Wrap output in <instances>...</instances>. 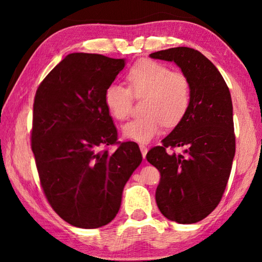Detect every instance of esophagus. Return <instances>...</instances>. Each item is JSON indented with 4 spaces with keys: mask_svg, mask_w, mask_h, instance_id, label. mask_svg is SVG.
<instances>
[{
    "mask_svg": "<svg viewBox=\"0 0 262 262\" xmlns=\"http://www.w3.org/2000/svg\"><path fill=\"white\" fill-rule=\"evenodd\" d=\"M140 150H141V152H142V156H143V158H145V156H147V152H148V148L145 147V145L141 144L140 145Z\"/></svg>",
    "mask_w": 262,
    "mask_h": 262,
    "instance_id": "obj_1",
    "label": "esophagus"
}]
</instances>
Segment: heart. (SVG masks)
Segmentation results:
<instances>
[{
  "mask_svg": "<svg viewBox=\"0 0 262 262\" xmlns=\"http://www.w3.org/2000/svg\"><path fill=\"white\" fill-rule=\"evenodd\" d=\"M128 88L113 82L105 89L104 103L111 117L122 121L130 113L133 96H145L141 117L122 127L125 139L149 143L161 134L164 125L173 127L187 113L192 90L184 75L155 61H142L127 73Z\"/></svg>",
  "mask_w": 262,
  "mask_h": 262,
  "instance_id": "obj_1",
  "label": "heart"
}]
</instances>
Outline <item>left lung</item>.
Listing matches in <instances>:
<instances>
[{
	"label": "left lung",
	"instance_id": "1",
	"mask_svg": "<svg viewBox=\"0 0 262 262\" xmlns=\"http://www.w3.org/2000/svg\"><path fill=\"white\" fill-rule=\"evenodd\" d=\"M149 56L174 62L192 90L183 120L147 154L161 172L156 202L167 220L196 223L219 205L231 172L236 152L231 95L219 69L196 50L174 47ZM174 146H184V154L167 152Z\"/></svg>",
	"mask_w": 262,
	"mask_h": 262
}]
</instances>
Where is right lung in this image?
I'll list each match as a JSON object with an SVG mask.
<instances>
[{
	"label": "right lung",
	"mask_w": 262,
	"mask_h": 262,
	"mask_svg": "<svg viewBox=\"0 0 262 262\" xmlns=\"http://www.w3.org/2000/svg\"><path fill=\"white\" fill-rule=\"evenodd\" d=\"M125 64L126 59L72 53L35 92L31 141L39 178L53 209L74 227L108 224L142 162L134 142L98 151L118 140L104 92Z\"/></svg>",
	"instance_id": "right-lung-1"
}]
</instances>
